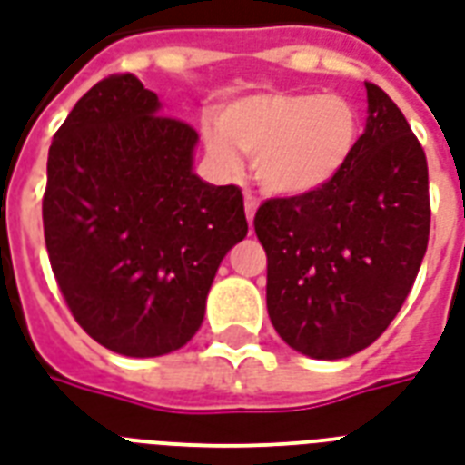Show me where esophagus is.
<instances>
[{
    "instance_id": "34e87169",
    "label": "esophagus",
    "mask_w": 465,
    "mask_h": 465,
    "mask_svg": "<svg viewBox=\"0 0 465 465\" xmlns=\"http://www.w3.org/2000/svg\"><path fill=\"white\" fill-rule=\"evenodd\" d=\"M243 206H246V219H249V223H253V214H256V206H259V202L251 197V194H246Z\"/></svg>"
}]
</instances>
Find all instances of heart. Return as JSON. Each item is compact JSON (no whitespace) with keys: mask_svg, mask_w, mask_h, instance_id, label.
Returning <instances> with one entry per match:
<instances>
[{"mask_svg":"<svg viewBox=\"0 0 465 465\" xmlns=\"http://www.w3.org/2000/svg\"><path fill=\"white\" fill-rule=\"evenodd\" d=\"M209 154L233 172L253 154L263 192L302 197L328 187L347 170L360 143V115L342 95L259 93L226 105L204 125Z\"/></svg>","mask_w":465,"mask_h":465,"instance_id":"heart-1","label":"heart"}]
</instances>
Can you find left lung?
Wrapping results in <instances>:
<instances>
[{"label":"left lung","mask_w":465,"mask_h":465,"mask_svg":"<svg viewBox=\"0 0 465 465\" xmlns=\"http://www.w3.org/2000/svg\"><path fill=\"white\" fill-rule=\"evenodd\" d=\"M347 170L312 194L268 199L253 226L268 256L266 305L288 345L312 360L370 347L407 301L429 243V167L380 85Z\"/></svg>","instance_id":"1"}]
</instances>
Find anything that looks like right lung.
Instances as JSON below:
<instances>
[{"mask_svg": "<svg viewBox=\"0 0 465 465\" xmlns=\"http://www.w3.org/2000/svg\"><path fill=\"white\" fill-rule=\"evenodd\" d=\"M140 78H103L49 147L44 236L78 325L125 357L194 338L223 256L249 223L242 189L194 172L199 135Z\"/></svg>", "mask_w": 465, "mask_h": 465, "instance_id": "1", "label": "right lung"}]
</instances>
